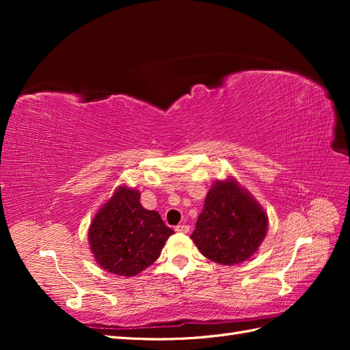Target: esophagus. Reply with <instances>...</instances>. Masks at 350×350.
<instances>
[{"instance_id": "34e87169", "label": "esophagus", "mask_w": 350, "mask_h": 350, "mask_svg": "<svg viewBox=\"0 0 350 350\" xmlns=\"http://www.w3.org/2000/svg\"><path fill=\"white\" fill-rule=\"evenodd\" d=\"M176 232H177V233H188V232H189V226H187V224L177 226V227H176Z\"/></svg>"}]
</instances>
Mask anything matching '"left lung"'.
<instances>
[{
  "label": "left lung",
  "mask_w": 350,
  "mask_h": 350,
  "mask_svg": "<svg viewBox=\"0 0 350 350\" xmlns=\"http://www.w3.org/2000/svg\"><path fill=\"white\" fill-rule=\"evenodd\" d=\"M267 232V215L233 177L217 180L204 200L191 239L204 257L233 266L258 250Z\"/></svg>",
  "instance_id": "obj_1"
}]
</instances>
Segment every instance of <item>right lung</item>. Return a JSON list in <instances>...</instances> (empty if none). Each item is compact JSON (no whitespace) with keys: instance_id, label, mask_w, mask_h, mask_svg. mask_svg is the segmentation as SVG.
<instances>
[{"instance_id":"add662e5","label":"right lung","mask_w":350,"mask_h":350,"mask_svg":"<svg viewBox=\"0 0 350 350\" xmlns=\"http://www.w3.org/2000/svg\"><path fill=\"white\" fill-rule=\"evenodd\" d=\"M173 233L158 212L141 206L137 189L123 185L96 213L88 243L102 269L135 277L154 263Z\"/></svg>"}]
</instances>
